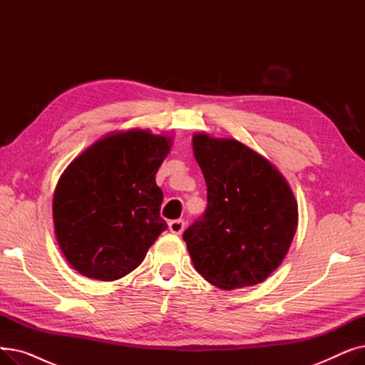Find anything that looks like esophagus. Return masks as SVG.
I'll return each instance as SVG.
<instances>
[{
	"mask_svg": "<svg viewBox=\"0 0 365 365\" xmlns=\"http://www.w3.org/2000/svg\"><path fill=\"white\" fill-rule=\"evenodd\" d=\"M168 229H170V232H171V234L180 235V234L183 232V229H185V222H183L182 219L171 220V222L168 223Z\"/></svg>",
	"mask_w": 365,
	"mask_h": 365,
	"instance_id": "34e87169",
	"label": "esophagus"
}]
</instances>
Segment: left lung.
Instances as JSON below:
<instances>
[{"label": "left lung", "instance_id": "left-lung-1", "mask_svg": "<svg viewBox=\"0 0 365 365\" xmlns=\"http://www.w3.org/2000/svg\"><path fill=\"white\" fill-rule=\"evenodd\" d=\"M207 208L183 240L195 269L222 290L256 285L284 260L297 229V202L281 173L235 139L192 138Z\"/></svg>", "mask_w": 365, "mask_h": 365}]
</instances>
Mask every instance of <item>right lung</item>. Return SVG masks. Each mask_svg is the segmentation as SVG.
<instances>
[{
    "label": "right lung",
    "instance_id": "obj_1",
    "mask_svg": "<svg viewBox=\"0 0 365 365\" xmlns=\"http://www.w3.org/2000/svg\"><path fill=\"white\" fill-rule=\"evenodd\" d=\"M171 138L112 133L76 157L57 182L54 232L68 263L87 278L115 281L143 262L167 229L155 175Z\"/></svg>",
    "mask_w": 365,
    "mask_h": 365
}]
</instances>
